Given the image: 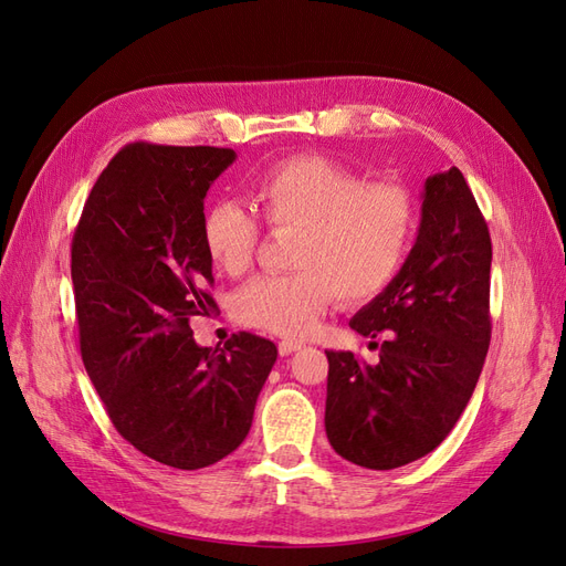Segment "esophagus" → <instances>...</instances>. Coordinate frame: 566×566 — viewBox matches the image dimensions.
<instances>
[{
  "label": "esophagus",
  "instance_id": "obj_1",
  "mask_svg": "<svg viewBox=\"0 0 566 566\" xmlns=\"http://www.w3.org/2000/svg\"><path fill=\"white\" fill-rule=\"evenodd\" d=\"M297 349H302V342H297V339H281V342H279L281 356H290V354L297 352Z\"/></svg>",
  "mask_w": 566,
  "mask_h": 566
}]
</instances>
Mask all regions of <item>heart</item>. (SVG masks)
<instances>
[{"mask_svg":"<svg viewBox=\"0 0 566 566\" xmlns=\"http://www.w3.org/2000/svg\"><path fill=\"white\" fill-rule=\"evenodd\" d=\"M250 200L271 229H295L290 273L256 276L233 297L235 318L273 335H310L333 295L361 304L397 276L416 233V200L394 181H364L323 156L271 165L250 184ZM262 227L243 205L212 202L202 245L217 269L241 276L254 260Z\"/></svg>","mask_w":566,"mask_h":566,"instance_id":"obj_1","label":"heart"}]
</instances>
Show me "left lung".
<instances>
[{
	"instance_id": "left-lung-1",
	"label": "left lung",
	"mask_w": 566,
	"mask_h": 566,
	"mask_svg": "<svg viewBox=\"0 0 566 566\" xmlns=\"http://www.w3.org/2000/svg\"><path fill=\"white\" fill-rule=\"evenodd\" d=\"M491 235L458 167L424 181L413 250L349 325L380 349L370 366L328 356L325 434L368 470L408 465L449 437L491 342Z\"/></svg>"
}]
</instances>
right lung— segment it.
Segmentation results:
<instances>
[{"label": "right lung", "mask_w": 566, "mask_h": 566, "mask_svg": "<svg viewBox=\"0 0 566 566\" xmlns=\"http://www.w3.org/2000/svg\"><path fill=\"white\" fill-rule=\"evenodd\" d=\"M233 160L231 148L129 144L96 179L73 235L84 368L115 430L177 470L241 447L279 356L252 333L198 347L188 325L217 310L202 200Z\"/></svg>", "instance_id": "right-lung-1"}]
</instances>
